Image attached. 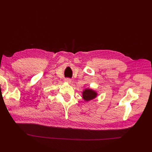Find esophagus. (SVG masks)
Listing matches in <instances>:
<instances>
[{
  "label": "esophagus",
  "mask_w": 152,
  "mask_h": 152,
  "mask_svg": "<svg viewBox=\"0 0 152 152\" xmlns=\"http://www.w3.org/2000/svg\"><path fill=\"white\" fill-rule=\"evenodd\" d=\"M65 81L66 83H68V84H70V83H71V79H69V78H66V79H65Z\"/></svg>",
  "instance_id": "34e87169"
}]
</instances>
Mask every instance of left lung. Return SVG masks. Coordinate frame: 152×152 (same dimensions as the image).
I'll use <instances>...</instances> for the list:
<instances>
[{"label": "left lung", "mask_w": 152, "mask_h": 152, "mask_svg": "<svg viewBox=\"0 0 152 152\" xmlns=\"http://www.w3.org/2000/svg\"><path fill=\"white\" fill-rule=\"evenodd\" d=\"M97 93L91 89H86L83 92V98L86 102L90 101L95 99L97 97Z\"/></svg>", "instance_id": "8db88e82"}]
</instances>
